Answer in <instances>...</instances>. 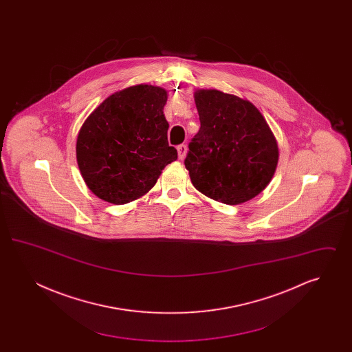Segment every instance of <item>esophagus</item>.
<instances>
[{"label": "esophagus", "mask_w": 352, "mask_h": 352, "mask_svg": "<svg viewBox=\"0 0 352 352\" xmlns=\"http://www.w3.org/2000/svg\"><path fill=\"white\" fill-rule=\"evenodd\" d=\"M177 151H178V157H179V160H184V157H186V153H187V146L186 145H179L178 148H177Z\"/></svg>", "instance_id": "1"}]
</instances>
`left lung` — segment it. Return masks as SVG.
Listing matches in <instances>:
<instances>
[{
    "instance_id": "1",
    "label": "left lung",
    "mask_w": 352,
    "mask_h": 352,
    "mask_svg": "<svg viewBox=\"0 0 352 352\" xmlns=\"http://www.w3.org/2000/svg\"><path fill=\"white\" fill-rule=\"evenodd\" d=\"M201 129L188 145L184 166L194 187L224 204L257 197L272 181L278 145L251 101L218 89L194 94Z\"/></svg>"
}]
</instances>
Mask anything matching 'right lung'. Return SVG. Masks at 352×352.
<instances>
[{
    "mask_svg": "<svg viewBox=\"0 0 352 352\" xmlns=\"http://www.w3.org/2000/svg\"><path fill=\"white\" fill-rule=\"evenodd\" d=\"M166 101L165 88L137 84L108 96L84 121L76 160L98 198L113 204L135 201L178 158L177 149L168 146Z\"/></svg>",
    "mask_w": 352,
    "mask_h": 352,
    "instance_id": "obj_1",
    "label": "right lung"
}]
</instances>
